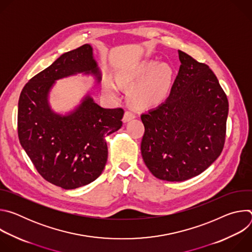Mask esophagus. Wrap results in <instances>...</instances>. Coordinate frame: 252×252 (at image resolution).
I'll return each instance as SVG.
<instances>
[{
    "instance_id": "esophagus-1",
    "label": "esophagus",
    "mask_w": 252,
    "mask_h": 252,
    "mask_svg": "<svg viewBox=\"0 0 252 252\" xmlns=\"http://www.w3.org/2000/svg\"><path fill=\"white\" fill-rule=\"evenodd\" d=\"M134 118H135V114H134L133 112L127 110V111L125 112V115H124V119H123V120H124L125 123H126V122L131 121V120L134 119Z\"/></svg>"
}]
</instances>
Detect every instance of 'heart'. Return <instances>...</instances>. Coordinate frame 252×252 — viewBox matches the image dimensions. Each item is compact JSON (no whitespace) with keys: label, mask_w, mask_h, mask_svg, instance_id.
<instances>
[{"label":"heart","mask_w":252,"mask_h":252,"mask_svg":"<svg viewBox=\"0 0 252 252\" xmlns=\"http://www.w3.org/2000/svg\"><path fill=\"white\" fill-rule=\"evenodd\" d=\"M172 75V69L168 64L149 61L123 74L121 82L133 89L132 98L135 103L141 106H152L158 103L166 94ZM105 86L110 91H117L116 86L110 81L106 82Z\"/></svg>","instance_id":"b5f03b06"}]
</instances>
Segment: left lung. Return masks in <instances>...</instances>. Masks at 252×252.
Masks as SVG:
<instances>
[{
    "mask_svg": "<svg viewBox=\"0 0 252 252\" xmlns=\"http://www.w3.org/2000/svg\"><path fill=\"white\" fill-rule=\"evenodd\" d=\"M178 75L169 96L140 116V151L158 178L184 182L204 171L224 147L228 99L209 66L178 51Z\"/></svg>",
    "mask_w": 252,
    "mask_h": 252,
    "instance_id": "obj_1",
    "label": "left lung"
}]
</instances>
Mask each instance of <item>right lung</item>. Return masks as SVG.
<instances>
[{
    "instance_id": "add662e5",
    "label": "right lung",
    "mask_w": 252,
    "mask_h": 252,
    "mask_svg": "<svg viewBox=\"0 0 252 252\" xmlns=\"http://www.w3.org/2000/svg\"><path fill=\"white\" fill-rule=\"evenodd\" d=\"M77 73H100L86 44L63 54L24 87L18 107V135L35 169L47 182L74 189L100 175L107 159L105 136L123 126L124 110L103 109L88 95L68 116L51 111L48 94L55 81Z\"/></svg>"
}]
</instances>
